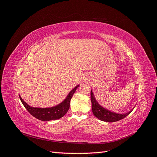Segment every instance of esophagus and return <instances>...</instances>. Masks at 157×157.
I'll return each mask as SVG.
<instances>
[{
  "instance_id": "obj_1",
  "label": "esophagus",
  "mask_w": 157,
  "mask_h": 157,
  "mask_svg": "<svg viewBox=\"0 0 157 157\" xmlns=\"http://www.w3.org/2000/svg\"><path fill=\"white\" fill-rule=\"evenodd\" d=\"M85 80H88V79H86V78H85Z\"/></svg>"
}]
</instances>
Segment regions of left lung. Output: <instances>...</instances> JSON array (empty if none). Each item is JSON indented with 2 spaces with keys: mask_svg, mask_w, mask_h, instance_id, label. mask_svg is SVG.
Returning a JSON list of instances; mask_svg holds the SVG:
<instances>
[{
  "mask_svg": "<svg viewBox=\"0 0 157 157\" xmlns=\"http://www.w3.org/2000/svg\"><path fill=\"white\" fill-rule=\"evenodd\" d=\"M90 95H91L92 109V113L94 114V115L96 118H98L99 120L104 121V122H113L120 121L129 115L135 107H134L131 111L126 113H122V114L117 113L109 111L108 109H106L105 108H104L99 105L98 102L97 101L96 99L95 98L94 95L92 90H91Z\"/></svg>",
  "mask_w": 157,
  "mask_h": 157,
  "instance_id": "1",
  "label": "left lung"
}]
</instances>
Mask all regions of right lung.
Returning <instances> with one entry per match:
<instances>
[{"mask_svg":"<svg viewBox=\"0 0 157 157\" xmlns=\"http://www.w3.org/2000/svg\"><path fill=\"white\" fill-rule=\"evenodd\" d=\"M78 86L79 85H77V86H76L71 90L67 95V96L61 103L58 104V105L48 108L31 107L23 100V99L21 98L20 95H19V96H20V100L23 103V105H24L25 109L31 115L37 118V119L42 121H53L59 119V118L63 117L66 113L68 111L70 107L71 99L72 98Z\"/></svg>","mask_w":157,"mask_h":157,"instance_id":"right-lung-1","label":"right lung"}]
</instances>
